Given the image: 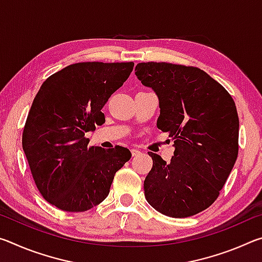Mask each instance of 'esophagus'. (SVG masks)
I'll return each mask as SVG.
<instances>
[{
	"label": "esophagus",
	"mask_w": 262,
	"mask_h": 262,
	"mask_svg": "<svg viewBox=\"0 0 262 262\" xmlns=\"http://www.w3.org/2000/svg\"><path fill=\"white\" fill-rule=\"evenodd\" d=\"M141 151L139 149H132V155L133 156H137V155H140Z\"/></svg>",
	"instance_id": "obj_1"
}]
</instances>
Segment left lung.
<instances>
[{
    "label": "left lung",
    "instance_id": "8db88e82",
    "mask_svg": "<svg viewBox=\"0 0 262 262\" xmlns=\"http://www.w3.org/2000/svg\"><path fill=\"white\" fill-rule=\"evenodd\" d=\"M135 74L157 94V128L176 148L168 164L148 152L152 167L144 180V196L165 216L196 215L216 201L237 161L236 104L219 82L192 66L142 62Z\"/></svg>",
    "mask_w": 262,
    "mask_h": 262
}]
</instances>
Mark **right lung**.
<instances>
[{
    "label": "right lung",
    "mask_w": 262,
    "mask_h": 262,
    "mask_svg": "<svg viewBox=\"0 0 262 262\" xmlns=\"http://www.w3.org/2000/svg\"><path fill=\"white\" fill-rule=\"evenodd\" d=\"M133 68L134 62H78L51 75L35 96L21 145L41 196L59 209L99 205L130 159L127 148L89 147L85 133L103 125L101 108Z\"/></svg>",
    "instance_id": "right-lung-1"
}]
</instances>
